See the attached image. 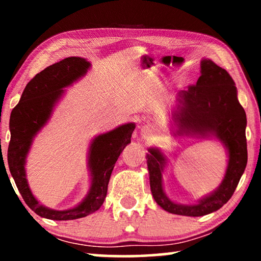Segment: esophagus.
<instances>
[{"label":"esophagus","mask_w":261,"mask_h":261,"mask_svg":"<svg viewBox=\"0 0 261 261\" xmlns=\"http://www.w3.org/2000/svg\"><path fill=\"white\" fill-rule=\"evenodd\" d=\"M141 132H143L144 135H148V132L151 131H149V127H144V129H141Z\"/></svg>","instance_id":"obj_1"}]
</instances>
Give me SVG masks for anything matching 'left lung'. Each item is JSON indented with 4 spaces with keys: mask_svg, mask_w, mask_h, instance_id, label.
<instances>
[{
    "mask_svg": "<svg viewBox=\"0 0 261 261\" xmlns=\"http://www.w3.org/2000/svg\"><path fill=\"white\" fill-rule=\"evenodd\" d=\"M200 77L196 85L176 95L171 122L174 136H194L216 139L228 153L226 174L219 188L200 198L196 204L175 202L163 190V173L167 156L158 147L146 154L149 185L154 200L169 213L185 216H202L220 210L230 199L247 163L246 114L237 99V88L226 70L210 59L200 62Z\"/></svg>",
    "mask_w": 261,
    "mask_h": 261,
    "instance_id": "obj_1",
    "label": "left lung"
}]
</instances>
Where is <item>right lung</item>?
Returning <instances> with one entry per match:
<instances>
[{"label":"right lung","instance_id":"1","mask_svg":"<svg viewBox=\"0 0 261 261\" xmlns=\"http://www.w3.org/2000/svg\"><path fill=\"white\" fill-rule=\"evenodd\" d=\"M91 68V63L77 56L67 57L35 74L26 85L18 105L10 116V143L8 165L19 193L31 210L49 220H74L84 218L103 204L107 196L110 175L118 156L131 143L135 123H126L92 139L87 154L91 185L85 198L72 208L56 211L43 206L31 191L26 178V158L34 137L47 124L56 103L64 95L63 88L79 81Z\"/></svg>","mask_w":261,"mask_h":261}]
</instances>
